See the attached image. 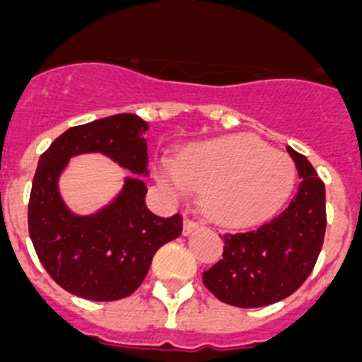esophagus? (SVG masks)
Instances as JSON below:
<instances>
[{
    "label": "esophagus",
    "mask_w": 362,
    "mask_h": 362,
    "mask_svg": "<svg viewBox=\"0 0 362 362\" xmlns=\"http://www.w3.org/2000/svg\"><path fill=\"white\" fill-rule=\"evenodd\" d=\"M200 227V223H197V221L189 220V218H184V234L185 236H189L191 233H194V230Z\"/></svg>",
    "instance_id": "1"
}]
</instances>
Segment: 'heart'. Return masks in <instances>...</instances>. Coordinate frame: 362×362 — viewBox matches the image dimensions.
<instances>
[{
	"label": "heart",
	"mask_w": 362,
	"mask_h": 362,
	"mask_svg": "<svg viewBox=\"0 0 362 362\" xmlns=\"http://www.w3.org/2000/svg\"><path fill=\"white\" fill-rule=\"evenodd\" d=\"M155 177L169 193H204V209L221 226L250 227L281 207L296 169L285 153L258 136L236 133L182 149L175 164H157Z\"/></svg>",
	"instance_id": "1"
}]
</instances>
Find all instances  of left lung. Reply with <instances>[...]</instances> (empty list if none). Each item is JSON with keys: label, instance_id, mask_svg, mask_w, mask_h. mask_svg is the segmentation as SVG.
<instances>
[{"label": "left lung", "instance_id": "1", "mask_svg": "<svg viewBox=\"0 0 362 362\" xmlns=\"http://www.w3.org/2000/svg\"><path fill=\"white\" fill-rule=\"evenodd\" d=\"M301 178L285 209L249 233L226 234L223 259L204 272L220 301L258 308L288 298L310 276L323 247L325 184L301 153L286 148Z\"/></svg>", "mask_w": 362, "mask_h": 362}]
</instances>
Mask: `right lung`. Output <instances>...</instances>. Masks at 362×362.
Listing matches in <instances>:
<instances>
[{"label":"right lung","instance_id":"1","mask_svg":"<svg viewBox=\"0 0 362 362\" xmlns=\"http://www.w3.org/2000/svg\"><path fill=\"white\" fill-rule=\"evenodd\" d=\"M149 124L117 113L66 129L39 158L28 204V233L39 259L70 294L113 301L139 288L164 243L182 234V216L160 218L146 205ZM86 152L112 158L132 175L95 214L77 215L64 202L60 175L69 158Z\"/></svg>","mask_w":362,"mask_h":362}]
</instances>
